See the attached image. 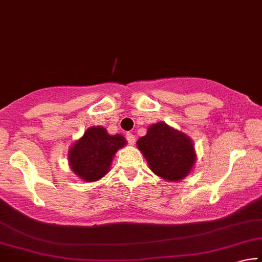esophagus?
<instances>
[{
	"label": "esophagus",
	"instance_id": "1",
	"mask_svg": "<svg viewBox=\"0 0 262 262\" xmlns=\"http://www.w3.org/2000/svg\"><path fill=\"white\" fill-rule=\"evenodd\" d=\"M126 139H127V143L130 144V145H134L135 142H136V137L132 135V134H130V132H128V134H126Z\"/></svg>",
	"mask_w": 262,
	"mask_h": 262
}]
</instances>
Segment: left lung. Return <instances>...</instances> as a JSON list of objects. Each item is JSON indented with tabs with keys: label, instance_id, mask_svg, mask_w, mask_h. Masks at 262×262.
Masks as SVG:
<instances>
[{
	"label": "left lung",
	"instance_id": "8db88e82",
	"mask_svg": "<svg viewBox=\"0 0 262 262\" xmlns=\"http://www.w3.org/2000/svg\"><path fill=\"white\" fill-rule=\"evenodd\" d=\"M137 146L151 171L168 182L184 179L195 163L190 137L163 122L148 126L146 135L137 140Z\"/></svg>",
	"mask_w": 262,
	"mask_h": 262
}]
</instances>
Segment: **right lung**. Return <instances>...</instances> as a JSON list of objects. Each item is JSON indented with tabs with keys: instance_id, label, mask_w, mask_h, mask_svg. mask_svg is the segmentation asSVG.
Instances as JSON below:
<instances>
[{
	"instance_id": "right-lung-1",
	"label": "right lung",
	"mask_w": 262,
	"mask_h": 262,
	"mask_svg": "<svg viewBox=\"0 0 262 262\" xmlns=\"http://www.w3.org/2000/svg\"><path fill=\"white\" fill-rule=\"evenodd\" d=\"M125 145L122 135L111 136L103 126H91L69 150L70 168L84 182H97L110 171L116 152Z\"/></svg>"
}]
</instances>
